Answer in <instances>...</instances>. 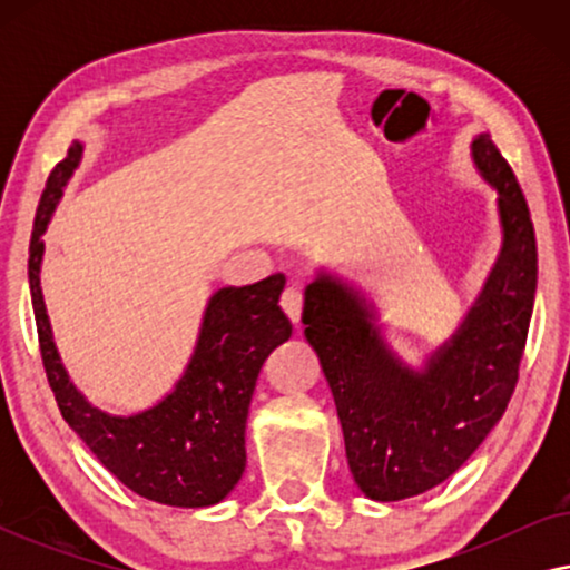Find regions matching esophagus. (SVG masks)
I'll use <instances>...</instances> for the list:
<instances>
[{"label": "esophagus", "instance_id": "esophagus-1", "mask_svg": "<svg viewBox=\"0 0 570 570\" xmlns=\"http://www.w3.org/2000/svg\"><path fill=\"white\" fill-rule=\"evenodd\" d=\"M279 306H283V311L293 324H298L301 311H303V293L298 291V287H287V291L283 293V298H279Z\"/></svg>", "mask_w": 570, "mask_h": 570}]
</instances>
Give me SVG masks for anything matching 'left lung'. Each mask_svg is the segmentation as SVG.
Instances as JSON below:
<instances>
[{
    "mask_svg": "<svg viewBox=\"0 0 570 570\" xmlns=\"http://www.w3.org/2000/svg\"><path fill=\"white\" fill-rule=\"evenodd\" d=\"M472 160L498 191L503 244L459 330L412 368L386 345L376 306L357 287L318 272L303 324L330 381L357 488L402 501L451 478L485 441L519 381L537 291V240L524 194L490 135Z\"/></svg>",
    "mask_w": 570,
    "mask_h": 570,
    "instance_id": "8db88e82",
    "label": "left lung"
}]
</instances>
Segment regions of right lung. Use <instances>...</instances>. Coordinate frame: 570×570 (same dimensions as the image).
<instances>
[{
    "label": "right lung",
    "mask_w": 570,
    "mask_h": 570,
    "mask_svg": "<svg viewBox=\"0 0 570 570\" xmlns=\"http://www.w3.org/2000/svg\"><path fill=\"white\" fill-rule=\"evenodd\" d=\"M80 160L82 142H72L46 181L30 236L28 279L46 379L61 417L116 480L155 503L215 505L246 470V417L262 365L293 334V324L277 306L285 277L269 275L254 285L213 293L189 365L158 404L137 415L92 407L69 381L41 293V236Z\"/></svg>",
    "instance_id": "right-lung-1"
}]
</instances>
